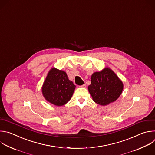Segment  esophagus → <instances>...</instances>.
I'll list each match as a JSON object with an SVG mask.
<instances>
[{
  "label": "esophagus",
  "mask_w": 155,
  "mask_h": 155,
  "mask_svg": "<svg viewBox=\"0 0 155 155\" xmlns=\"http://www.w3.org/2000/svg\"><path fill=\"white\" fill-rule=\"evenodd\" d=\"M80 87H86V85L84 84H83V85H82V86H80Z\"/></svg>",
  "instance_id": "34e87169"
}]
</instances>
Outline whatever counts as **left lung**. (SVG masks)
<instances>
[{
	"label": "left lung",
	"mask_w": 155,
	"mask_h": 155,
	"mask_svg": "<svg viewBox=\"0 0 155 155\" xmlns=\"http://www.w3.org/2000/svg\"><path fill=\"white\" fill-rule=\"evenodd\" d=\"M88 91L96 104L106 106L115 101L121 95L124 84L115 72L106 67L91 75Z\"/></svg>",
	"instance_id": "8db88e82"
}]
</instances>
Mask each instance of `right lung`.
Here are the masks:
<instances>
[{"label": "right lung", "mask_w": 155, "mask_h": 155, "mask_svg": "<svg viewBox=\"0 0 155 155\" xmlns=\"http://www.w3.org/2000/svg\"><path fill=\"white\" fill-rule=\"evenodd\" d=\"M75 87L65 71L52 68L47 73L41 89L42 95L47 101L61 107L71 100Z\"/></svg>", "instance_id": "add662e5"}]
</instances>
